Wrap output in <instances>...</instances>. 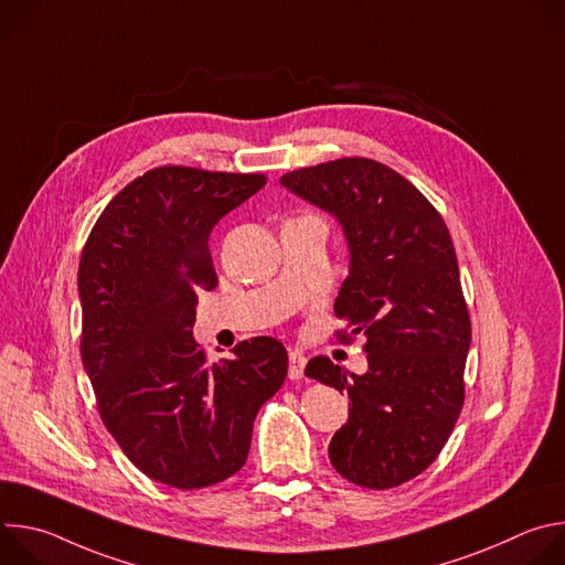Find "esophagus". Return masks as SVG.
<instances>
[{"label":"esophagus","instance_id":"1","mask_svg":"<svg viewBox=\"0 0 565 565\" xmlns=\"http://www.w3.org/2000/svg\"><path fill=\"white\" fill-rule=\"evenodd\" d=\"M306 362L308 360L299 351H290V355H288V377L290 380H301Z\"/></svg>","mask_w":565,"mask_h":565}]
</instances>
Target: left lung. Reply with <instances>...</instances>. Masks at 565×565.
<instances>
[{
	"mask_svg": "<svg viewBox=\"0 0 565 565\" xmlns=\"http://www.w3.org/2000/svg\"><path fill=\"white\" fill-rule=\"evenodd\" d=\"M279 183L342 225L349 277L335 299L338 338H366L362 375L321 355L306 366L351 399L329 458L360 488H397L436 460L465 399L471 324L449 230L416 185L371 158L295 170Z\"/></svg>",
	"mask_w": 565,
	"mask_h": 565,
	"instance_id": "1",
	"label": "left lung"
}]
</instances>
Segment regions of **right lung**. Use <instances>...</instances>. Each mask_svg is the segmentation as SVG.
<instances>
[{"mask_svg":"<svg viewBox=\"0 0 565 565\" xmlns=\"http://www.w3.org/2000/svg\"><path fill=\"white\" fill-rule=\"evenodd\" d=\"M266 183L156 168L111 199L79 257V355L100 418L125 456L170 488H207L244 467L255 418L288 373L273 338L241 342L218 364L192 338L196 292L216 286L210 234Z\"/></svg>","mask_w":565,"mask_h":565,"instance_id":"1","label":"right lung"}]
</instances>
